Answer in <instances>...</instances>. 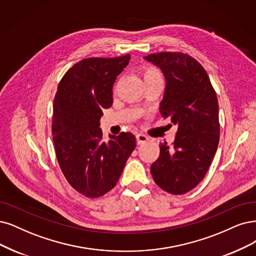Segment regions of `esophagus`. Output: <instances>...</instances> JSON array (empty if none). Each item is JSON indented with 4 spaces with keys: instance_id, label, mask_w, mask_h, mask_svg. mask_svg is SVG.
I'll list each match as a JSON object with an SVG mask.
<instances>
[{
    "instance_id": "esophagus-1",
    "label": "esophagus",
    "mask_w": 256,
    "mask_h": 256,
    "mask_svg": "<svg viewBox=\"0 0 256 256\" xmlns=\"http://www.w3.org/2000/svg\"><path fill=\"white\" fill-rule=\"evenodd\" d=\"M148 139L150 138L148 136L144 135V134H137L136 135V140H137V144H144L148 142Z\"/></svg>"
}]
</instances>
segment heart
I'll return each mask as SVG.
<instances>
[{
  "mask_svg": "<svg viewBox=\"0 0 256 256\" xmlns=\"http://www.w3.org/2000/svg\"><path fill=\"white\" fill-rule=\"evenodd\" d=\"M142 77L144 81L148 80H162V76L154 66H146L142 70Z\"/></svg>",
  "mask_w": 256,
  "mask_h": 256,
  "instance_id": "b5f03b06",
  "label": "heart"
}]
</instances>
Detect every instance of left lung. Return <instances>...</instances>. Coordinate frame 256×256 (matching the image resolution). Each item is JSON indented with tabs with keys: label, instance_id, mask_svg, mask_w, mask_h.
I'll use <instances>...</instances> for the list:
<instances>
[{
	"label": "left lung",
	"instance_id": "1",
	"mask_svg": "<svg viewBox=\"0 0 256 256\" xmlns=\"http://www.w3.org/2000/svg\"><path fill=\"white\" fill-rule=\"evenodd\" d=\"M166 81L160 114L177 126L172 146L160 144L150 166L154 182L168 193L191 191L206 176L220 142L218 101L206 72L182 52L148 54Z\"/></svg>",
	"mask_w": 256,
	"mask_h": 256
}]
</instances>
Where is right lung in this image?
<instances>
[{
  "label": "right lung",
  "instance_id": "right-lung-1",
  "mask_svg": "<svg viewBox=\"0 0 256 256\" xmlns=\"http://www.w3.org/2000/svg\"><path fill=\"white\" fill-rule=\"evenodd\" d=\"M130 54L88 58L72 65L54 99L52 139L66 180L80 194L97 198L115 186L136 146L132 133L102 139V108L112 104V86Z\"/></svg>",
  "mask_w": 256,
  "mask_h": 256
}]
</instances>
